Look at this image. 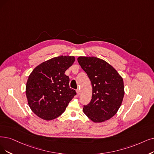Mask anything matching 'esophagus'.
<instances>
[{"mask_svg":"<svg viewBox=\"0 0 154 154\" xmlns=\"http://www.w3.org/2000/svg\"><path fill=\"white\" fill-rule=\"evenodd\" d=\"M76 94H77L78 95H80V91H79V89H77V90H76Z\"/></svg>","mask_w":154,"mask_h":154,"instance_id":"34e87169","label":"esophagus"}]
</instances>
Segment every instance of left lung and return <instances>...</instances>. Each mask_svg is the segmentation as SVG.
Listing matches in <instances>:
<instances>
[{"label": "left lung", "instance_id": "8db88e82", "mask_svg": "<svg viewBox=\"0 0 154 154\" xmlns=\"http://www.w3.org/2000/svg\"><path fill=\"white\" fill-rule=\"evenodd\" d=\"M79 64L87 74L92 86V98L83 112L94 122L110 119L118 112L125 95L122 78L103 59L80 56Z\"/></svg>", "mask_w": 154, "mask_h": 154}]
</instances>
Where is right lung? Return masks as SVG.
<instances>
[{"instance_id": "right-lung-1", "label": "right lung", "mask_w": 154, "mask_h": 154, "mask_svg": "<svg viewBox=\"0 0 154 154\" xmlns=\"http://www.w3.org/2000/svg\"><path fill=\"white\" fill-rule=\"evenodd\" d=\"M75 60L74 56L56 57L41 63L30 73L26 85L28 103L41 119L57 118L76 95L69 88V78L64 74Z\"/></svg>"}]
</instances>
